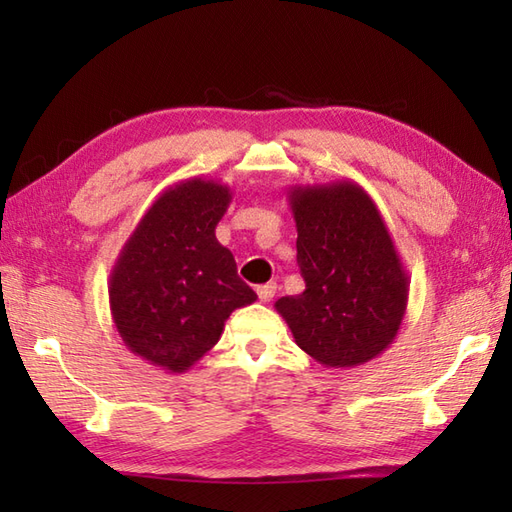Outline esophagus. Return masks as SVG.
Listing matches in <instances>:
<instances>
[{
    "label": "esophagus",
    "instance_id": "1",
    "mask_svg": "<svg viewBox=\"0 0 512 512\" xmlns=\"http://www.w3.org/2000/svg\"><path fill=\"white\" fill-rule=\"evenodd\" d=\"M275 292H277V286L275 284H264V286H257V297H259V301H270L275 297Z\"/></svg>",
    "mask_w": 512,
    "mask_h": 512
}]
</instances>
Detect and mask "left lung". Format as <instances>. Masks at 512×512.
Returning <instances> with one entry per match:
<instances>
[{"label":"left lung","instance_id":"left-lung-1","mask_svg":"<svg viewBox=\"0 0 512 512\" xmlns=\"http://www.w3.org/2000/svg\"><path fill=\"white\" fill-rule=\"evenodd\" d=\"M297 264L306 290L275 310L295 343L325 367H356L394 343L409 277L383 215L352 180L295 184Z\"/></svg>","mask_w":512,"mask_h":512}]
</instances>
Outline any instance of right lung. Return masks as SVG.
Here are the masks:
<instances>
[{"mask_svg":"<svg viewBox=\"0 0 512 512\" xmlns=\"http://www.w3.org/2000/svg\"><path fill=\"white\" fill-rule=\"evenodd\" d=\"M233 193L189 178L158 195L110 275V310L127 350L169 374L187 372L220 341L224 321L257 299L237 277L215 226Z\"/></svg>","mask_w":512,"mask_h":512,"instance_id":"right-lung-1","label":"right lung"}]
</instances>
